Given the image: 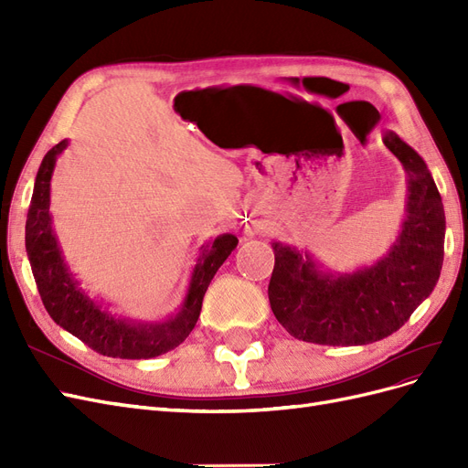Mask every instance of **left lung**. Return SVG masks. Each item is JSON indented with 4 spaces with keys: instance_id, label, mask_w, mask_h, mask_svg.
<instances>
[{
    "instance_id": "1",
    "label": "left lung",
    "mask_w": 468,
    "mask_h": 468,
    "mask_svg": "<svg viewBox=\"0 0 468 468\" xmlns=\"http://www.w3.org/2000/svg\"><path fill=\"white\" fill-rule=\"evenodd\" d=\"M406 172V217L388 251L351 273L325 271L292 246L273 242L269 303L292 337L320 346H365L400 330L437 285L445 210L421 155L396 133L382 136Z\"/></svg>"
}]
</instances>
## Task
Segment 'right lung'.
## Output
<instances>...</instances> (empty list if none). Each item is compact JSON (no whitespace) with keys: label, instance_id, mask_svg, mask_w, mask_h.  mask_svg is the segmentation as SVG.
<instances>
[{"label":"right lung","instance_id":"obj_1","mask_svg":"<svg viewBox=\"0 0 468 468\" xmlns=\"http://www.w3.org/2000/svg\"><path fill=\"white\" fill-rule=\"evenodd\" d=\"M66 148L68 140H62L42 158L25 224V248L42 304L60 328L101 356L152 359L172 351L195 328L210 281L238 246V238L234 234H220L201 246L187 294L174 316L158 322H143L109 313L101 303L93 301L80 287V281L69 271L52 229L50 179L56 160Z\"/></svg>","mask_w":468,"mask_h":468}]
</instances>
